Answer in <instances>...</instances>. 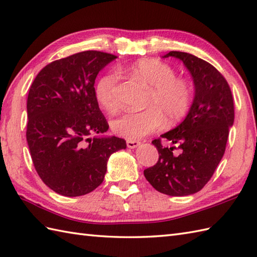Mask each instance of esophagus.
I'll return each mask as SVG.
<instances>
[{"label": "esophagus", "instance_id": "esophagus-1", "mask_svg": "<svg viewBox=\"0 0 257 257\" xmlns=\"http://www.w3.org/2000/svg\"><path fill=\"white\" fill-rule=\"evenodd\" d=\"M138 146H140V142L137 140H127V147L129 149H135Z\"/></svg>", "mask_w": 257, "mask_h": 257}]
</instances>
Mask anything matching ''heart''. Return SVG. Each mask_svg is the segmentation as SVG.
<instances>
[{
  "mask_svg": "<svg viewBox=\"0 0 257 257\" xmlns=\"http://www.w3.org/2000/svg\"><path fill=\"white\" fill-rule=\"evenodd\" d=\"M120 72L135 77L150 88L146 105L148 108L140 111L128 110L111 121L114 133L122 138L136 140L157 131L164 124L181 121L186 117L194 99L193 87L189 82L176 77L171 65L158 59H141ZM116 72L106 73L95 85V97L104 110L112 111L117 104Z\"/></svg>",
  "mask_w": 257,
  "mask_h": 257,
  "instance_id": "obj_1",
  "label": "heart"
}]
</instances>
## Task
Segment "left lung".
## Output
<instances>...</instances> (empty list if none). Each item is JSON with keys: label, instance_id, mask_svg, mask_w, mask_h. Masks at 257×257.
Here are the masks:
<instances>
[{"label": "left lung", "instance_id": "1", "mask_svg": "<svg viewBox=\"0 0 257 257\" xmlns=\"http://www.w3.org/2000/svg\"><path fill=\"white\" fill-rule=\"evenodd\" d=\"M169 57L180 59L192 74L195 96L184 120L161 136L177 145L181 154H172L175 146L164 148L160 138L153 140L159 160L143 174L160 193L187 196L209 182L223 157L234 121L233 97L228 82L210 63L187 52L170 51L163 56Z\"/></svg>", "mask_w": 257, "mask_h": 257}]
</instances>
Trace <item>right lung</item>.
Instances as JSON below:
<instances>
[{
  "instance_id": "add662e5",
  "label": "right lung",
  "mask_w": 257,
  "mask_h": 257,
  "mask_svg": "<svg viewBox=\"0 0 257 257\" xmlns=\"http://www.w3.org/2000/svg\"><path fill=\"white\" fill-rule=\"evenodd\" d=\"M117 57L88 50L56 60L29 88L26 139L39 177L53 192L76 197L103 183L107 161L126 141L94 137L109 126L95 97V79Z\"/></svg>"
}]
</instances>
